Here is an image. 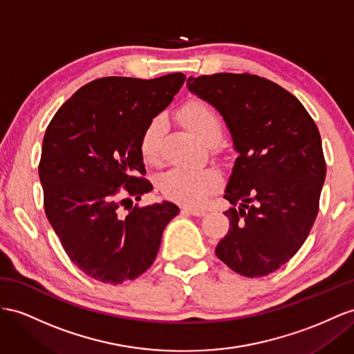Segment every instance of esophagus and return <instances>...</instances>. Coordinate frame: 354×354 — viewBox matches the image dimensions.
<instances>
[{"label":"esophagus","mask_w":354,"mask_h":354,"mask_svg":"<svg viewBox=\"0 0 354 354\" xmlns=\"http://www.w3.org/2000/svg\"><path fill=\"white\" fill-rule=\"evenodd\" d=\"M180 212L187 215H193V216H203L206 214L203 209H194V207H183Z\"/></svg>","instance_id":"obj_1"}]
</instances>
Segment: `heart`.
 <instances>
[{"label": "heart", "instance_id": "heart-1", "mask_svg": "<svg viewBox=\"0 0 354 354\" xmlns=\"http://www.w3.org/2000/svg\"><path fill=\"white\" fill-rule=\"evenodd\" d=\"M179 116L198 140L218 143L223 138V121L218 112L203 100H192L179 111ZM162 120L156 116L145 127L140 139L143 160L156 165L161 153ZM160 193L185 206H201L220 187V175L212 169H170L157 178Z\"/></svg>", "mask_w": 354, "mask_h": 354}]
</instances>
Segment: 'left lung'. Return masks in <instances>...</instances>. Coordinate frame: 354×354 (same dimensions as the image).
Returning <instances> with one entry per match:
<instances>
[{"label": "left lung", "instance_id": "1", "mask_svg": "<svg viewBox=\"0 0 354 354\" xmlns=\"http://www.w3.org/2000/svg\"><path fill=\"white\" fill-rule=\"evenodd\" d=\"M192 93L227 122L239 157L224 198L230 227L215 254L256 278L292 259L319 214L326 161L319 129L299 100L266 77L216 73L188 77Z\"/></svg>", "mask_w": 354, "mask_h": 354}]
</instances>
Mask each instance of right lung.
Segmentation results:
<instances>
[{"mask_svg": "<svg viewBox=\"0 0 354 354\" xmlns=\"http://www.w3.org/2000/svg\"><path fill=\"white\" fill-rule=\"evenodd\" d=\"M185 75L109 76L79 88L49 122L39 176L43 206L73 263L102 283L140 277L157 257L174 203L133 205L149 193L140 139Z\"/></svg>", "mask_w": 354, "mask_h": 354, "instance_id": "right-lung-1", "label": "right lung"}]
</instances>
